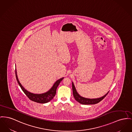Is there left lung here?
<instances>
[{
    "label": "left lung",
    "mask_w": 132,
    "mask_h": 132,
    "mask_svg": "<svg viewBox=\"0 0 132 132\" xmlns=\"http://www.w3.org/2000/svg\"><path fill=\"white\" fill-rule=\"evenodd\" d=\"M72 90H73V96L74 97L75 99L77 102H78L79 103L82 104H84V105H91V104H95L98 103L99 102H100V101H102L107 95V94L109 92H108L104 96H103L102 97H101V98H99L87 99V98H83V97L80 96L78 94L76 90L75 87L73 83H72Z\"/></svg>",
    "instance_id": "left-lung-1"
}]
</instances>
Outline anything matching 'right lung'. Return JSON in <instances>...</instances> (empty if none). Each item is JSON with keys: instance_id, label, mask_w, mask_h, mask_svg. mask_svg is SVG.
<instances>
[{"instance_id": "obj_1", "label": "right lung", "mask_w": 132, "mask_h": 132, "mask_svg": "<svg viewBox=\"0 0 132 132\" xmlns=\"http://www.w3.org/2000/svg\"><path fill=\"white\" fill-rule=\"evenodd\" d=\"M15 75L16 80L17 81V82L21 87V89L23 91L25 94L27 96V97L31 100V101L35 102L36 103H46L47 102H49L50 100H51L55 96L56 93V89L58 87V85H59L60 82L62 81V80L64 79V78H62L59 80H58L55 83L52 87L46 93H43V94H35L33 93H30L28 91H26L21 85V84L20 83L18 77L17 76V73H16V70L15 69Z\"/></svg>"}]
</instances>
